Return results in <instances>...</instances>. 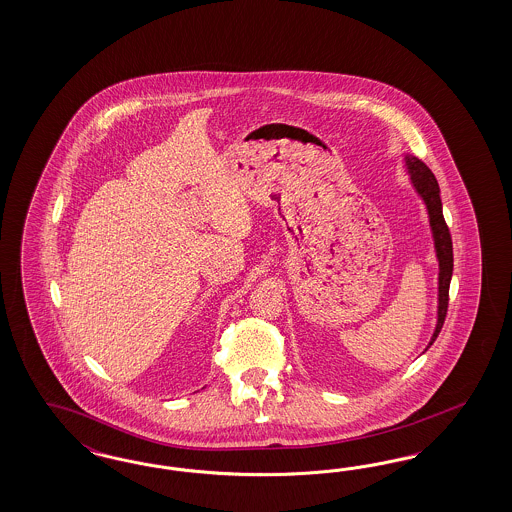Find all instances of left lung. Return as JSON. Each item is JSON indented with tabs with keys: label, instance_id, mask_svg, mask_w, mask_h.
<instances>
[{
	"label": "left lung",
	"instance_id": "8db88e82",
	"mask_svg": "<svg viewBox=\"0 0 512 512\" xmlns=\"http://www.w3.org/2000/svg\"><path fill=\"white\" fill-rule=\"evenodd\" d=\"M407 169L411 172V182L417 189L422 201L428 208L430 216V227L434 234L435 255L439 261V306H437V325H435L434 336L430 340V345L434 343L435 338L439 336L445 317H447V308H449V287L450 278H452V238H450L449 227L443 217V206H441V197H439V184L435 180L434 172L430 171L420 159L413 155H405ZM428 345V347H430Z\"/></svg>",
	"mask_w": 512,
	"mask_h": 512
}]
</instances>
